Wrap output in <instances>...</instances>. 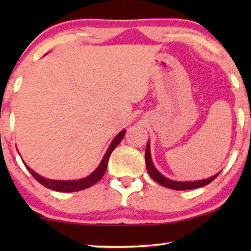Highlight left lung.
<instances>
[{
  "label": "left lung",
  "instance_id": "1",
  "mask_svg": "<svg viewBox=\"0 0 251 251\" xmlns=\"http://www.w3.org/2000/svg\"><path fill=\"white\" fill-rule=\"evenodd\" d=\"M150 142L147 143L146 145V151H145V162H146V168L147 171H149L150 176L153 178L156 183H159L164 187L171 188V190H177V191H184V190H193V188H199L202 186H205L209 183H211L212 180L215 179L216 177L218 176V174L214 175V176L207 178V179H201V180H194V181H177L173 180L170 178H167L163 176L162 174L159 173L155 167H154L152 156H151V149H150Z\"/></svg>",
  "mask_w": 251,
  "mask_h": 251
}]
</instances>
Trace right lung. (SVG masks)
<instances>
[{
	"instance_id": "right-lung-1",
	"label": "right lung",
	"mask_w": 251,
	"mask_h": 251,
	"mask_svg": "<svg viewBox=\"0 0 251 251\" xmlns=\"http://www.w3.org/2000/svg\"><path fill=\"white\" fill-rule=\"evenodd\" d=\"M126 130H122L121 132H119L118 135L114 137V139L112 140L111 145L106 151L104 157L99 163V166L97 167L94 173H91L89 176L85 178H82V179H77V180H53V179H48V178H44L42 176H40L39 174H36L35 171L30 169V168L27 166V164L24 162L25 167L28 169V171L32 174V176L35 178V179L39 181L41 185L46 186L47 188H50V190L57 191V192H76V191H81V190H85V188L92 186L95 185L97 181L100 179V178L104 176L106 169H107V163H108V159L111 156V154L116 146L121 143V140L125 137Z\"/></svg>"
}]
</instances>
